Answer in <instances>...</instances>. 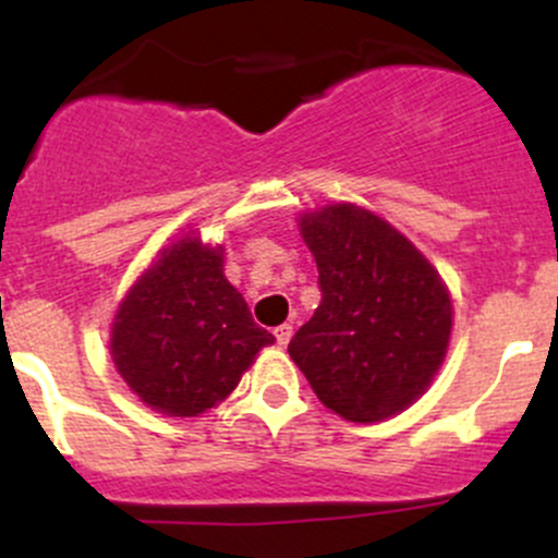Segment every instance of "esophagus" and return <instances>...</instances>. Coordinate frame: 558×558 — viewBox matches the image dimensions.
Returning <instances> with one entry per match:
<instances>
[{"label": "esophagus", "mask_w": 558, "mask_h": 558, "mask_svg": "<svg viewBox=\"0 0 558 558\" xmlns=\"http://www.w3.org/2000/svg\"><path fill=\"white\" fill-rule=\"evenodd\" d=\"M291 335H294V326H291V324H280V326H275V340H278L280 345H289Z\"/></svg>", "instance_id": "obj_1"}]
</instances>
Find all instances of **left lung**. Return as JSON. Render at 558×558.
<instances>
[{
  "instance_id": "8db88e82",
  "label": "left lung",
  "mask_w": 558,
  "mask_h": 558,
  "mask_svg": "<svg viewBox=\"0 0 558 558\" xmlns=\"http://www.w3.org/2000/svg\"><path fill=\"white\" fill-rule=\"evenodd\" d=\"M320 305L289 342L320 402L373 424L413 404L440 369L451 296L408 238L356 205L302 218Z\"/></svg>"
}]
</instances>
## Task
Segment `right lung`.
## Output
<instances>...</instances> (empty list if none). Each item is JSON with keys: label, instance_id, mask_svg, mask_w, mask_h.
I'll return each mask as SVG.
<instances>
[{"label": "right lung", "instance_id": "obj_1", "mask_svg": "<svg viewBox=\"0 0 558 558\" xmlns=\"http://www.w3.org/2000/svg\"><path fill=\"white\" fill-rule=\"evenodd\" d=\"M272 342L223 278L221 247L183 238L165 247L121 302L110 353L145 404L191 418L227 399L253 356Z\"/></svg>", "mask_w": 558, "mask_h": 558}]
</instances>
